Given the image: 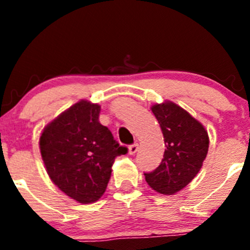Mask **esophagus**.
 Segmentation results:
<instances>
[{
	"mask_svg": "<svg viewBox=\"0 0 250 250\" xmlns=\"http://www.w3.org/2000/svg\"><path fill=\"white\" fill-rule=\"evenodd\" d=\"M138 148H139V145L138 144H133V145H130L128 147V151H129L130 155H135L138 152Z\"/></svg>",
	"mask_w": 250,
	"mask_h": 250,
	"instance_id": "esophagus-1",
	"label": "esophagus"
}]
</instances>
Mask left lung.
Segmentation results:
<instances>
[{"label":"left lung","mask_w":250,"mask_h":250,"mask_svg":"<svg viewBox=\"0 0 250 250\" xmlns=\"http://www.w3.org/2000/svg\"><path fill=\"white\" fill-rule=\"evenodd\" d=\"M151 110L162 129L166 150L161 165L145 173V180L156 192L174 195L202 168L209 147L208 132L200 121L169 100L152 105Z\"/></svg>","instance_id":"8db88e82"}]
</instances>
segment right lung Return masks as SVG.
<instances>
[{
	"label": "right lung",
	"mask_w": 250,
	"mask_h": 250,
	"mask_svg": "<svg viewBox=\"0 0 250 250\" xmlns=\"http://www.w3.org/2000/svg\"><path fill=\"white\" fill-rule=\"evenodd\" d=\"M100 105L80 100L49 122L40 137V151L50 180L78 203L104 195L117 156L127 147L99 122Z\"/></svg>",
	"instance_id": "1"
}]
</instances>
